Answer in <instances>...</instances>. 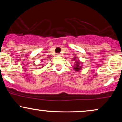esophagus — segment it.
<instances>
[{"label":"esophagus","mask_w":122,"mask_h":122,"mask_svg":"<svg viewBox=\"0 0 122 122\" xmlns=\"http://www.w3.org/2000/svg\"><path fill=\"white\" fill-rule=\"evenodd\" d=\"M56 56H61V54H60V53H57Z\"/></svg>","instance_id":"1"}]
</instances>
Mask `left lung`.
I'll use <instances>...</instances> for the list:
<instances>
[{"label": "left lung", "instance_id": "left-lung-1", "mask_svg": "<svg viewBox=\"0 0 122 122\" xmlns=\"http://www.w3.org/2000/svg\"><path fill=\"white\" fill-rule=\"evenodd\" d=\"M77 57H74L73 60H75V64H74L73 66V68L75 70L76 72H80L81 71V69L82 68V63L80 61L79 59L76 60Z\"/></svg>", "mask_w": 122, "mask_h": 122}]
</instances>
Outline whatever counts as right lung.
<instances>
[{
    "mask_svg": "<svg viewBox=\"0 0 122 122\" xmlns=\"http://www.w3.org/2000/svg\"><path fill=\"white\" fill-rule=\"evenodd\" d=\"M43 60H41V62H43Z\"/></svg>",
    "mask_w": 122,
    "mask_h": 122,
    "instance_id": "1",
    "label": "right lung"
}]
</instances>
